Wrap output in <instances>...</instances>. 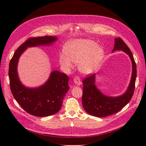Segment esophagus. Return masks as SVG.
Returning <instances> with one entry per match:
<instances>
[{"label": "esophagus", "mask_w": 146, "mask_h": 146, "mask_svg": "<svg viewBox=\"0 0 146 146\" xmlns=\"http://www.w3.org/2000/svg\"><path fill=\"white\" fill-rule=\"evenodd\" d=\"M74 83H75V85L77 86H80L81 85V82H80V79L78 77H76L74 78Z\"/></svg>", "instance_id": "obj_1"}]
</instances>
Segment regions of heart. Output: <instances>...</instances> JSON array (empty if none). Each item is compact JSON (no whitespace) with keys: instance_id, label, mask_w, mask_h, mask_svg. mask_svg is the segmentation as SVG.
<instances>
[{"instance_id":"b5f03b06","label":"heart","mask_w":146,"mask_h":146,"mask_svg":"<svg viewBox=\"0 0 146 146\" xmlns=\"http://www.w3.org/2000/svg\"><path fill=\"white\" fill-rule=\"evenodd\" d=\"M64 52L60 53L59 63L65 71H70L74 64L83 75H90L98 68L105 51L95 41L88 39H76L66 43Z\"/></svg>"}]
</instances>
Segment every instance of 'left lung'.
I'll return each mask as SVG.
<instances>
[{
    "label": "left lung",
    "mask_w": 146,
    "mask_h": 146,
    "mask_svg": "<svg viewBox=\"0 0 146 146\" xmlns=\"http://www.w3.org/2000/svg\"><path fill=\"white\" fill-rule=\"evenodd\" d=\"M122 50L129 55L132 65V72L129 85L124 93L118 96L104 94L96 85V74L86 78L83 81L82 105L85 111L90 115L103 117L115 114L129 102L133 95L136 78V66L129 48L122 39L114 38V46L112 52Z\"/></svg>",
    "instance_id": "1"
}]
</instances>
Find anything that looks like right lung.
I'll return each instance as SVG.
<instances>
[{
    "label": "right lung",
    "instance_id": "add662e5",
    "mask_svg": "<svg viewBox=\"0 0 146 146\" xmlns=\"http://www.w3.org/2000/svg\"><path fill=\"white\" fill-rule=\"evenodd\" d=\"M57 39L58 37L52 36L30 38L19 46L10 60L8 75L13 97L25 111L35 116H51L59 111L69 90V77L58 70H53L43 85L27 87L21 82L17 72L19 60L27 48L52 46Z\"/></svg>",
    "mask_w": 146,
    "mask_h": 146
}]
</instances>
